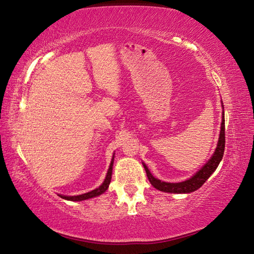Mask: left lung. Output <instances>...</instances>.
I'll list each match as a JSON object with an SVG mask.
<instances>
[{
	"label": "left lung",
	"mask_w": 254,
	"mask_h": 254,
	"mask_svg": "<svg viewBox=\"0 0 254 254\" xmlns=\"http://www.w3.org/2000/svg\"><path fill=\"white\" fill-rule=\"evenodd\" d=\"M222 103V101H221ZM223 109V104H222ZM225 111L222 110V120H221V127H220V134H219V140H218L216 150L213 152L211 157L208 160V162L203 165L199 171L193 174V175L188 178L186 181H183L180 183H167L163 182L161 180L152 175V173L148 170L145 163H143V166L145 168L146 175L148 181L152 184L153 187H155L156 190L164 191V192H170V193H188L192 192L203 185L206 181L211 176V174L216 171V168L219 165V163L222 160L223 152H225Z\"/></svg>",
	"instance_id": "1"
}]
</instances>
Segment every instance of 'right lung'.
<instances>
[{
    "label": "right lung",
    "instance_id": "1",
    "mask_svg": "<svg viewBox=\"0 0 254 254\" xmlns=\"http://www.w3.org/2000/svg\"><path fill=\"white\" fill-rule=\"evenodd\" d=\"M113 162H114V154H113V156H112L110 166H109V170H108V173H107V175H106V178H104V181H103V183L101 184V185L99 186L98 188H96V190H93L91 191H88L86 193H82V195H77V196H64V195H59V196H61L63 199H66V200L81 201V200H87V199H90V198L102 195V193L109 188V185H110L111 177H112Z\"/></svg>",
    "mask_w": 254,
    "mask_h": 254
}]
</instances>
